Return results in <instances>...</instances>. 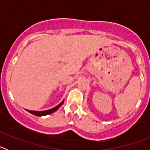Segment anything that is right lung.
Listing matches in <instances>:
<instances>
[{
  "label": "right lung",
  "mask_w": 150,
  "mask_h": 150,
  "mask_svg": "<svg viewBox=\"0 0 150 150\" xmlns=\"http://www.w3.org/2000/svg\"><path fill=\"white\" fill-rule=\"evenodd\" d=\"M64 100H62V101L61 102L60 104H59V105H57L56 107H53V108H52V109H50V110H44V111H34V110H27L28 112H30V113H31V114L35 115V116H46V115L51 114V113H52V112H55V111H56L57 110L59 109V107H60L61 106H62V104H63Z\"/></svg>",
  "instance_id": "add662e5"
}]
</instances>
